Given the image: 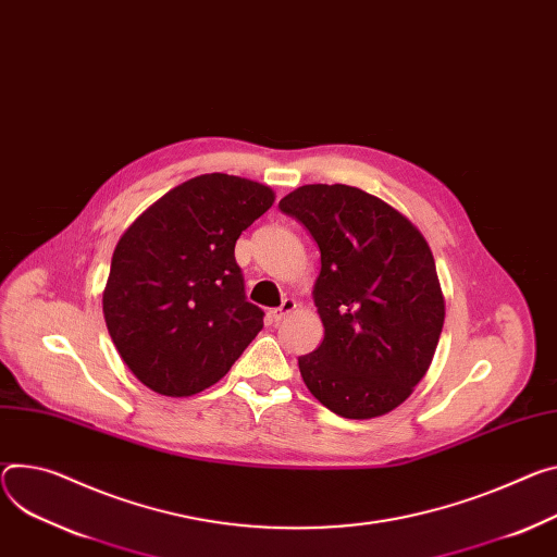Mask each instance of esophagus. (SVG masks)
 Returning a JSON list of instances; mask_svg holds the SVG:
<instances>
[{
	"label": "esophagus",
	"mask_w": 557,
	"mask_h": 557,
	"mask_svg": "<svg viewBox=\"0 0 557 557\" xmlns=\"http://www.w3.org/2000/svg\"><path fill=\"white\" fill-rule=\"evenodd\" d=\"M297 305H295V299H290V297H286V299H282V305L277 307V309H273L271 311V318H273V322H280L284 315H288L293 309H295Z\"/></svg>",
	"instance_id": "esophagus-1"
}]
</instances>
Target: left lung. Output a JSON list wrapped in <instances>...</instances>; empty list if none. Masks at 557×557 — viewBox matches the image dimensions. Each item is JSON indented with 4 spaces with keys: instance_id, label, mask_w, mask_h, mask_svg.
Instances as JSON below:
<instances>
[{
    "instance_id": "8db88e82",
    "label": "left lung",
    "mask_w": 557,
    "mask_h": 557,
    "mask_svg": "<svg viewBox=\"0 0 557 557\" xmlns=\"http://www.w3.org/2000/svg\"><path fill=\"white\" fill-rule=\"evenodd\" d=\"M320 248L313 299L322 344L297 358L324 407L369 420L407 399L431 367L444 297L424 235L386 201L346 184H307L280 201Z\"/></svg>"
}]
</instances>
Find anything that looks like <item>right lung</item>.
Segmentation results:
<instances>
[{"instance_id": "obj_1", "label": "right lung", "mask_w": 557, "mask_h": 557, "mask_svg": "<svg viewBox=\"0 0 557 557\" xmlns=\"http://www.w3.org/2000/svg\"><path fill=\"white\" fill-rule=\"evenodd\" d=\"M235 175L193 177L146 209L115 246L104 320L133 375L171 397L220 382L264 326L246 301L235 242L273 205Z\"/></svg>"}]
</instances>
